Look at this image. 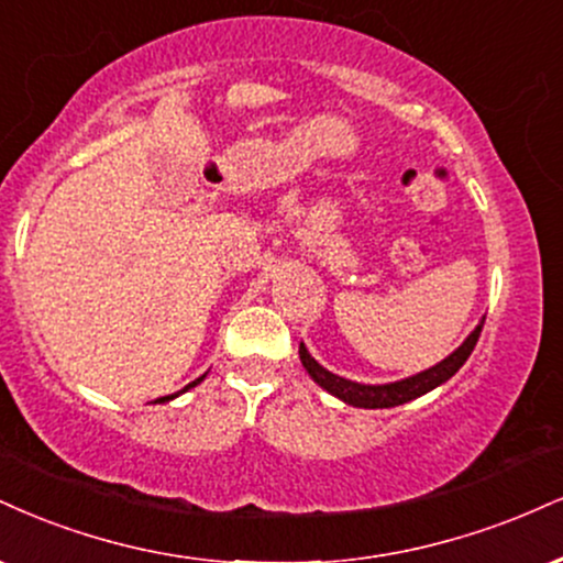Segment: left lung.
Here are the masks:
<instances>
[{"mask_svg":"<svg viewBox=\"0 0 563 563\" xmlns=\"http://www.w3.org/2000/svg\"><path fill=\"white\" fill-rule=\"evenodd\" d=\"M483 324H485V320L479 322L470 335H466V341L462 343V346L453 351L451 356H445L443 362H438L435 367L419 372V375L404 377V380L385 383V385H362V383L346 380V377L333 375V372L324 369L317 358H311V354L303 343L299 346V356H301V364L311 375V380H314L320 388H324L328 393H333L335 398H341L343 404L358 406V409H390V406H401L406 401H415V398L424 396V393L438 388V385H443L445 380H451V377L462 369V364L470 358L472 351H475L477 338H479V333H483Z\"/></svg>","mask_w":563,"mask_h":563,"instance_id":"left-lung-1","label":"left lung"}]
</instances>
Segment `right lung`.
Instances as JSON below:
<instances>
[{
    "label": "right lung",
    "mask_w": 563,
    "mask_h": 563,
    "mask_svg": "<svg viewBox=\"0 0 563 563\" xmlns=\"http://www.w3.org/2000/svg\"><path fill=\"white\" fill-rule=\"evenodd\" d=\"M201 380H205V375H201V377H199V380H194V383H188V385H186V388H183V390H188V388H194V385H199V383H201ZM183 390H180V393H183ZM173 398H175V396H165V398H157V401H159V404H162V401H173Z\"/></svg>",
    "instance_id": "right-lung-1"
}]
</instances>
